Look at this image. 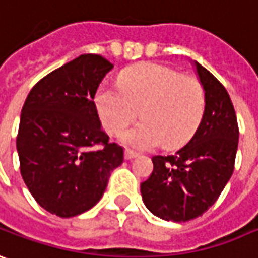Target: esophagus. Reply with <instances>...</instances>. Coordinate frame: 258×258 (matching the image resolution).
Listing matches in <instances>:
<instances>
[{
  "label": "esophagus",
  "mask_w": 258,
  "mask_h": 258,
  "mask_svg": "<svg viewBox=\"0 0 258 258\" xmlns=\"http://www.w3.org/2000/svg\"><path fill=\"white\" fill-rule=\"evenodd\" d=\"M136 156H138V153H135V152H132V150H126L125 152L126 160H132V159H135Z\"/></svg>",
  "instance_id": "34e87169"
}]
</instances>
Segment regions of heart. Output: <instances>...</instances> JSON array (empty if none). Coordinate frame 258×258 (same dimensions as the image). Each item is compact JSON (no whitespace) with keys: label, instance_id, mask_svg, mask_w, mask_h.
Listing matches in <instances>:
<instances>
[{"label":"heart","instance_id":"heart-1","mask_svg":"<svg viewBox=\"0 0 258 258\" xmlns=\"http://www.w3.org/2000/svg\"><path fill=\"white\" fill-rule=\"evenodd\" d=\"M119 88L102 84L95 105L102 125L119 133L136 119L142 120L122 135L135 149H150L162 143L166 149L184 145L196 133L206 110V92L198 78L155 62L123 69Z\"/></svg>","mask_w":258,"mask_h":258}]
</instances>
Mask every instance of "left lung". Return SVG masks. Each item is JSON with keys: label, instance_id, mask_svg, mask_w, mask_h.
I'll return each instance as SVG.
<instances>
[{"label": "left lung", "instance_id": "left-lung-1", "mask_svg": "<svg viewBox=\"0 0 258 258\" xmlns=\"http://www.w3.org/2000/svg\"><path fill=\"white\" fill-rule=\"evenodd\" d=\"M206 92L202 123L190 142L174 155L153 156V172L141 184L152 213L172 222H187L216 203L234 170L238 125L229 93L196 62Z\"/></svg>", "mask_w": 258, "mask_h": 258}]
</instances>
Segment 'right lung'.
<instances>
[{
  "label": "right lung",
  "instance_id": "add662e5",
  "mask_svg": "<svg viewBox=\"0 0 258 258\" xmlns=\"http://www.w3.org/2000/svg\"><path fill=\"white\" fill-rule=\"evenodd\" d=\"M112 68L101 55H81L36 82L22 106L21 176L36 203L59 217L96 205L123 162V149L109 142L93 102Z\"/></svg>",
  "mask_w": 258,
  "mask_h": 258
}]
</instances>
